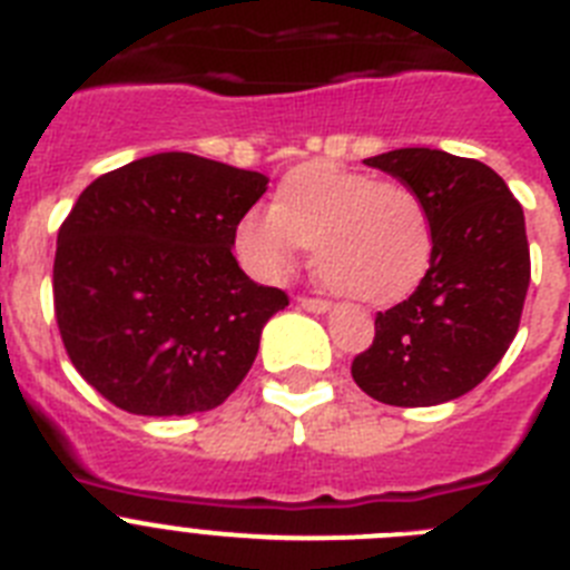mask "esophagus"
<instances>
[{
  "label": "esophagus",
  "instance_id": "esophagus-1",
  "mask_svg": "<svg viewBox=\"0 0 570 570\" xmlns=\"http://www.w3.org/2000/svg\"><path fill=\"white\" fill-rule=\"evenodd\" d=\"M299 308L311 311V314H325V311H331V302L328 299H316V296H299Z\"/></svg>",
  "mask_w": 570,
  "mask_h": 570
}]
</instances>
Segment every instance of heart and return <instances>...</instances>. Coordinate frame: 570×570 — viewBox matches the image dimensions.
<instances>
[{
  "instance_id": "heart-1",
  "label": "heart",
  "mask_w": 570,
  "mask_h": 570,
  "mask_svg": "<svg viewBox=\"0 0 570 570\" xmlns=\"http://www.w3.org/2000/svg\"><path fill=\"white\" fill-rule=\"evenodd\" d=\"M305 248L328 288L380 305L420 285L434 228L411 185L308 163L282 179L274 208L248 210L236 225V254L259 279L288 276Z\"/></svg>"
}]
</instances>
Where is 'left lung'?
<instances>
[{
    "instance_id": "8db88e82",
    "label": "left lung",
    "mask_w": 570,
    "mask_h": 570,
    "mask_svg": "<svg viewBox=\"0 0 570 570\" xmlns=\"http://www.w3.org/2000/svg\"><path fill=\"white\" fill-rule=\"evenodd\" d=\"M365 165L422 196L434 250L414 294L376 314L374 345L351 374L385 405L451 402L491 374L520 328L531 282L525 214L505 179L476 159L400 148Z\"/></svg>"
}]
</instances>
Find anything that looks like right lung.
<instances>
[{
    "mask_svg": "<svg viewBox=\"0 0 570 570\" xmlns=\"http://www.w3.org/2000/svg\"><path fill=\"white\" fill-rule=\"evenodd\" d=\"M268 176L196 154H154L99 176L57 236L53 308L82 380L139 416L223 405L265 322L288 305L234 256Z\"/></svg>",
    "mask_w": 570,
    "mask_h": 570,
    "instance_id": "obj_1",
    "label": "right lung"
}]
</instances>
